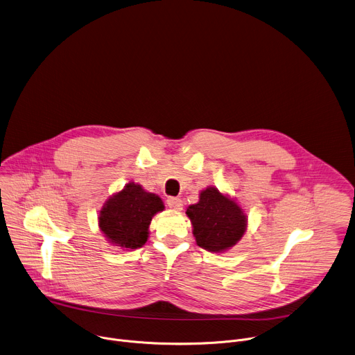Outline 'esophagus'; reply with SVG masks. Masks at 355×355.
<instances>
[{
  "instance_id": "esophagus-1",
  "label": "esophagus",
  "mask_w": 355,
  "mask_h": 355,
  "mask_svg": "<svg viewBox=\"0 0 355 355\" xmlns=\"http://www.w3.org/2000/svg\"><path fill=\"white\" fill-rule=\"evenodd\" d=\"M167 206L171 210H181L182 209V200L180 198H168L167 199Z\"/></svg>"
}]
</instances>
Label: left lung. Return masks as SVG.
<instances>
[{
  "mask_svg": "<svg viewBox=\"0 0 355 355\" xmlns=\"http://www.w3.org/2000/svg\"><path fill=\"white\" fill-rule=\"evenodd\" d=\"M187 216L198 246L211 253L230 250L248 230V216L239 203L214 187L199 193V202L187 209Z\"/></svg>",
  "mask_w": 355,
  "mask_h": 355,
  "instance_id": "8db88e82",
  "label": "left lung"
}]
</instances>
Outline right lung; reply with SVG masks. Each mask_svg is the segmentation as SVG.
I'll list each match as a JSON object with an SVG mask.
<instances>
[{"label": "right lung", "instance_id": "obj_1", "mask_svg": "<svg viewBox=\"0 0 355 355\" xmlns=\"http://www.w3.org/2000/svg\"><path fill=\"white\" fill-rule=\"evenodd\" d=\"M163 210L164 203L157 195L131 181L103 203L98 225L109 243L132 250L146 243L152 217Z\"/></svg>", "mask_w": 355, "mask_h": 355}]
</instances>
